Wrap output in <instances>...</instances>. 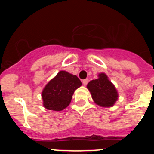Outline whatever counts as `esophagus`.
Returning a JSON list of instances; mask_svg holds the SVG:
<instances>
[{
  "mask_svg": "<svg viewBox=\"0 0 154 154\" xmlns=\"http://www.w3.org/2000/svg\"><path fill=\"white\" fill-rule=\"evenodd\" d=\"M88 82H89V79H85L82 80V83H83L84 85H86L88 84Z\"/></svg>",
  "mask_w": 154,
  "mask_h": 154,
  "instance_id": "esophagus-1",
  "label": "esophagus"
}]
</instances>
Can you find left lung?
<instances>
[{
	"mask_svg": "<svg viewBox=\"0 0 154 154\" xmlns=\"http://www.w3.org/2000/svg\"><path fill=\"white\" fill-rule=\"evenodd\" d=\"M87 88L90 91L94 101L100 106H112L118 99L115 86L104 73L99 74L97 79L89 82Z\"/></svg>",
	"mask_w": 154,
	"mask_h": 154,
	"instance_id": "left-lung-1",
	"label": "left lung"
}]
</instances>
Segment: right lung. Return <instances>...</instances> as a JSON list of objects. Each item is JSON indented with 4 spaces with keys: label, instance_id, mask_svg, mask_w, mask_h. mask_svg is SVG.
I'll use <instances>...</instances> for the list:
<instances>
[{
    "label": "right lung",
    "instance_id": "right-lung-1",
    "mask_svg": "<svg viewBox=\"0 0 154 154\" xmlns=\"http://www.w3.org/2000/svg\"><path fill=\"white\" fill-rule=\"evenodd\" d=\"M82 85L76 75L61 71L42 91L43 105L47 109L62 111L71 103L75 90Z\"/></svg>",
    "mask_w": 154,
    "mask_h": 154
}]
</instances>
